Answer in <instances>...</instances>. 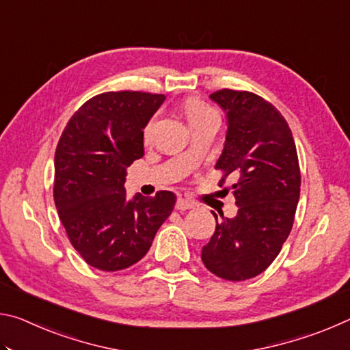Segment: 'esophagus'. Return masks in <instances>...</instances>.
<instances>
[{
  "instance_id": "1",
  "label": "esophagus",
  "mask_w": 350,
  "mask_h": 350,
  "mask_svg": "<svg viewBox=\"0 0 350 350\" xmlns=\"http://www.w3.org/2000/svg\"><path fill=\"white\" fill-rule=\"evenodd\" d=\"M176 208H177V210H180V211L191 210V208H194V204L191 202V200L183 199V198H179V199H177V202H176Z\"/></svg>"
}]
</instances>
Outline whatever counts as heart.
I'll return each mask as SVG.
<instances>
[{"label":"heart","mask_w":350,"mask_h":350,"mask_svg":"<svg viewBox=\"0 0 350 350\" xmlns=\"http://www.w3.org/2000/svg\"><path fill=\"white\" fill-rule=\"evenodd\" d=\"M183 112H185L189 125H194V123L202 122V120H205V118L217 117L215 109L210 108L208 105H205L204 102H200V100H196V98L187 100L185 105H183ZM151 128H152V123H150V125L145 128V135L151 133Z\"/></svg>","instance_id":"heart-1"}]
</instances>
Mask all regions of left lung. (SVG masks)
<instances>
[{
    "mask_svg": "<svg viewBox=\"0 0 350 350\" xmlns=\"http://www.w3.org/2000/svg\"><path fill=\"white\" fill-rule=\"evenodd\" d=\"M210 98L227 117L215 168L224 171L219 185L233 176L238 215L216 224L202 260L222 280L245 281L273 262L292 230L301 187L298 154L286 118L262 97L222 90Z\"/></svg>",
    "mask_w": 350,
    "mask_h": 350,
    "instance_id": "8db88e82",
    "label": "left lung"
}]
</instances>
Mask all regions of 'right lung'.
I'll use <instances>...</instances> for the list:
<instances>
[{"label":"right lung","mask_w":350,"mask_h":350,"mask_svg":"<svg viewBox=\"0 0 350 350\" xmlns=\"http://www.w3.org/2000/svg\"><path fill=\"white\" fill-rule=\"evenodd\" d=\"M165 102L162 94L105 92L70 117L55 151L54 200L70 244L91 267H131L150 250L174 208L159 191L126 198V168L144 156V129Z\"/></svg>","instance_id":"1"}]
</instances>
